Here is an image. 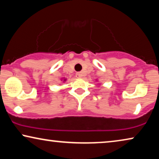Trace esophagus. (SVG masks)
<instances>
[{
  "label": "esophagus",
  "mask_w": 159,
  "mask_h": 159,
  "mask_svg": "<svg viewBox=\"0 0 159 159\" xmlns=\"http://www.w3.org/2000/svg\"><path fill=\"white\" fill-rule=\"evenodd\" d=\"M82 76H83V75H82V73H81V72H78V73H76V77L78 78H82Z\"/></svg>",
  "instance_id": "esophagus-1"
}]
</instances>
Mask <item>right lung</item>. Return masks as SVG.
Segmentation results:
<instances>
[{"label": "right lung", "mask_w": 159, "mask_h": 159, "mask_svg": "<svg viewBox=\"0 0 159 159\" xmlns=\"http://www.w3.org/2000/svg\"><path fill=\"white\" fill-rule=\"evenodd\" d=\"M64 81H66V79H65V80H64Z\"/></svg>", "instance_id": "add662e5"}]
</instances>
